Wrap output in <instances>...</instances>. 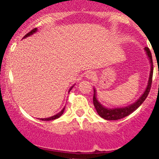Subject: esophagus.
<instances>
[{"label": "esophagus", "instance_id": "esophagus-1", "mask_svg": "<svg viewBox=\"0 0 159 159\" xmlns=\"http://www.w3.org/2000/svg\"><path fill=\"white\" fill-rule=\"evenodd\" d=\"M93 77H94V74H93V73H92V72L87 73V75H86V78H87L90 79V78H93Z\"/></svg>", "mask_w": 159, "mask_h": 159}]
</instances>
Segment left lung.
<instances>
[{
    "mask_svg": "<svg viewBox=\"0 0 159 159\" xmlns=\"http://www.w3.org/2000/svg\"><path fill=\"white\" fill-rule=\"evenodd\" d=\"M145 52L147 53L148 59H149L150 64H151V71H150L149 79H148V85H147L146 89L144 90L143 94L141 95L139 99L136 100L135 103L129 105L127 107H115V108H107L102 105L100 102L98 101L97 98H96V91L94 88V95H93V104H94L95 108L97 111L98 115H100L101 118H104L106 120H118L121 118H125V117L128 116L130 114H132L133 111H136L142 103H143L146 98L148 97V94L150 93L151 86V82H152V76H153V61H152V56H151V51L148 47L144 48Z\"/></svg>",
    "mask_w": 159,
    "mask_h": 159,
    "instance_id": "8db88e82",
    "label": "left lung"
}]
</instances>
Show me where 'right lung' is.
<instances>
[{
  "label": "right lung",
  "mask_w": 159,
  "mask_h": 159,
  "mask_svg": "<svg viewBox=\"0 0 159 159\" xmlns=\"http://www.w3.org/2000/svg\"><path fill=\"white\" fill-rule=\"evenodd\" d=\"M37 31H38V28H34V29H33L32 30L30 31V32H29V33H28V34H26L25 35L24 37H23V38H27V37L30 36V35L34 34V33H36ZM73 87H74V85H73L72 87H70V89L69 92H70V90L72 89ZM64 109H65V107L63 108V109L62 110V111H60V112H59V113H58V114H56V115H54V116H52V117H49V118H40V120H41V121H52V120L56 119V118H59V117H60L62 115H63V111H64ZM38 119H39V118H38Z\"/></svg>",
  "instance_id": "add662e5"
}]
</instances>
